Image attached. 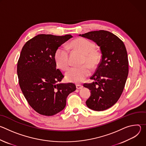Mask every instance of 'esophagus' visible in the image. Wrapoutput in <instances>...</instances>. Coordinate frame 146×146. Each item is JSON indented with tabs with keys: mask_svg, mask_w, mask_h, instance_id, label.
Instances as JSON below:
<instances>
[{
	"mask_svg": "<svg viewBox=\"0 0 146 146\" xmlns=\"http://www.w3.org/2000/svg\"><path fill=\"white\" fill-rule=\"evenodd\" d=\"M82 87H83V86L81 85H79V84L76 85V88L78 90H81L82 88Z\"/></svg>",
	"mask_w": 146,
	"mask_h": 146,
	"instance_id": "esophagus-1",
	"label": "esophagus"
}]
</instances>
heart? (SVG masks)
Wrapping results in <instances>:
<instances>
[{
	"instance_id": "obj_1",
	"label": "heart",
	"mask_w": 146,
	"mask_h": 146,
	"mask_svg": "<svg viewBox=\"0 0 146 146\" xmlns=\"http://www.w3.org/2000/svg\"><path fill=\"white\" fill-rule=\"evenodd\" d=\"M68 47L84 54L82 63L87 64L91 68H96L101 59L100 52L95 49L96 45L93 41L85 38H78L71 41ZM69 51L65 46L58 47L54 54V59L56 66L60 69L65 70L69 66ZM91 70L87 65L80 67H71L65 73L66 79L72 82L80 83L84 81L90 74Z\"/></svg>"
}]
</instances>
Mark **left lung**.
I'll return each mask as SVG.
<instances>
[{
  "mask_svg": "<svg viewBox=\"0 0 146 146\" xmlns=\"http://www.w3.org/2000/svg\"><path fill=\"white\" fill-rule=\"evenodd\" d=\"M79 36L94 41L100 47L102 54L91 77L95 81L84 84L91 90L86 105L95 111L105 110L118 101L125 85L129 70L125 46L117 36L106 31H92Z\"/></svg>",
  "mask_w": 146,
  "mask_h": 146,
  "instance_id": "left-lung-1",
  "label": "left lung"
}]
</instances>
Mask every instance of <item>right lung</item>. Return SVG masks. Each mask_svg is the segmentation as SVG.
<instances>
[{
  "label": "right lung",
  "instance_id": "add662e5",
  "mask_svg": "<svg viewBox=\"0 0 146 146\" xmlns=\"http://www.w3.org/2000/svg\"><path fill=\"white\" fill-rule=\"evenodd\" d=\"M73 36L41 34L28 40L17 64L19 84L29 105L38 113L55 115L63 110L68 96L74 91L73 83H60L64 75L56 68L54 54Z\"/></svg>",
  "mask_w": 146,
  "mask_h": 146
}]
</instances>
